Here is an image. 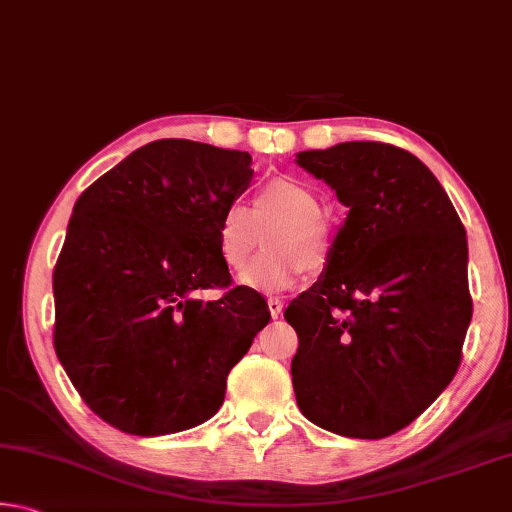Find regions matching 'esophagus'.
<instances>
[{"label":"esophagus","mask_w":512,"mask_h":512,"mask_svg":"<svg viewBox=\"0 0 512 512\" xmlns=\"http://www.w3.org/2000/svg\"><path fill=\"white\" fill-rule=\"evenodd\" d=\"M268 311H271V316L277 318L282 314V300L280 298H268Z\"/></svg>","instance_id":"1"}]
</instances>
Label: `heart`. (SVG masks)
<instances>
[{
    "mask_svg": "<svg viewBox=\"0 0 512 512\" xmlns=\"http://www.w3.org/2000/svg\"><path fill=\"white\" fill-rule=\"evenodd\" d=\"M269 253L249 267L247 262L261 240ZM216 250L239 284L253 291H282L296 284L305 271H323L334 253V228L320 210V198L307 183L296 178H273L257 189L253 210L230 203L216 225Z\"/></svg>",
    "mask_w": 512,
    "mask_h": 512,
    "instance_id": "heart-1",
    "label": "heart"
}]
</instances>
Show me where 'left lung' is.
<instances>
[{
	"mask_svg": "<svg viewBox=\"0 0 512 512\" xmlns=\"http://www.w3.org/2000/svg\"><path fill=\"white\" fill-rule=\"evenodd\" d=\"M298 164L348 219L327 271L284 311L300 411L377 440L404 429L454 379L472 320L465 228L436 176L400 146L343 142Z\"/></svg>",
	"mask_w": 512,
	"mask_h": 512,
	"instance_id": "left-lung-1",
	"label": "left lung"
}]
</instances>
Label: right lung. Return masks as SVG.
<instances>
[{"mask_svg":"<svg viewBox=\"0 0 512 512\" xmlns=\"http://www.w3.org/2000/svg\"><path fill=\"white\" fill-rule=\"evenodd\" d=\"M250 162L246 151L158 140L74 205L54 268V348L83 402L119 431L162 436L210 420L228 372L271 320L216 250ZM203 288L222 298L196 299Z\"/></svg>","mask_w":512,"mask_h":512,"instance_id":"add662e5","label":"right lung"}]
</instances>
